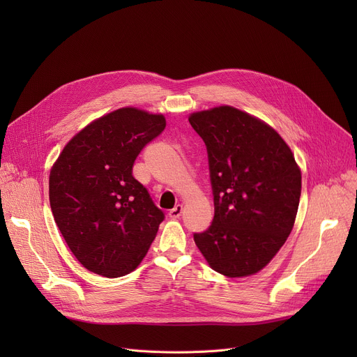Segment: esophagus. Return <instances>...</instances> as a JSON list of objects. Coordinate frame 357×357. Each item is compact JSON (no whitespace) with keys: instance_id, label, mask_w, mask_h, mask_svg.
I'll list each match as a JSON object with an SVG mask.
<instances>
[{"instance_id":"1","label":"esophagus","mask_w":357,"mask_h":357,"mask_svg":"<svg viewBox=\"0 0 357 357\" xmlns=\"http://www.w3.org/2000/svg\"><path fill=\"white\" fill-rule=\"evenodd\" d=\"M182 210H183V207H182L181 204L175 205V207L171 211H169V217H171V218H179L182 215Z\"/></svg>"}]
</instances>
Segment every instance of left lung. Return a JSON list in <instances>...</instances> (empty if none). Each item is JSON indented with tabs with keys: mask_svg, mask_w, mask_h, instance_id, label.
Here are the masks:
<instances>
[{
	"mask_svg": "<svg viewBox=\"0 0 357 357\" xmlns=\"http://www.w3.org/2000/svg\"><path fill=\"white\" fill-rule=\"evenodd\" d=\"M188 120L207 146L214 195L213 222L195 245L215 272L255 275L292 231L301 169L278 131L249 112L220 105Z\"/></svg>",
	"mask_w": 357,
	"mask_h": 357,
	"instance_id": "8db88e82",
	"label": "left lung"
}]
</instances>
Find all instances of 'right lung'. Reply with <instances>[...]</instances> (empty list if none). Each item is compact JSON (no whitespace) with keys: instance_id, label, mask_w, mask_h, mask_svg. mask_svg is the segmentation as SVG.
Wrapping results in <instances>:
<instances>
[{"instance_id":"obj_1","label":"right lung","mask_w":357,"mask_h":357,"mask_svg":"<svg viewBox=\"0 0 357 357\" xmlns=\"http://www.w3.org/2000/svg\"><path fill=\"white\" fill-rule=\"evenodd\" d=\"M165 126L163 114L119 108L78 131L53 163L50 208L68 248L89 272H133L155 240L163 211L131 172L140 150Z\"/></svg>"}]
</instances>
